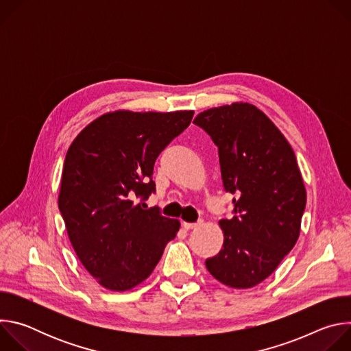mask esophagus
<instances>
[{"label": "esophagus", "mask_w": 351, "mask_h": 351, "mask_svg": "<svg viewBox=\"0 0 351 351\" xmlns=\"http://www.w3.org/2000/svg\"><path fill=\"white\" fill-rule=\"evenodd\" d=\"M197 226H199V223H189V222H183V228L190 230V229H195Z\"/></svg>", "instance_id": "obj_1"}]
</instances>
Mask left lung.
<instances>
[{"label": "left lung", "mask_w": 351, "mask_h": 351, "mask_svg": "<svg viewBox=\"0 0 351 351\" xmlns=\"http://www.w3.org/2000/svg\"><path fill=\"white\" fill-rule=\"evenodd\" d=\"M193 123L217 144L223 187L236 194L234 217L219 221L223 245L206 267L229 287H254L300 236L307 193L294 152L275 123L248 103L210 108Z\"/></svg>", "instance_id": "1"}]
</instances>
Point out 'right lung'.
Segmentation results:
<instances>
[{
    "mask_svg": "<svg viewBox=\"0 0 351 351\" xmlns=\"http://www.w3.org/2000/svg\"><path fill=\"white\" fill-rule=\"evenodd\" d=\"M194 111L118 110L88 123L64 162L58 206L75 253L103 287L126 291L158 264L180 222L145 208L154 164Z\"/></svg>",
    "mask_w": 351,
    "mask_h": 351,
    "instance_id": "obj_1",
    "label": "right lung"
}]
</instances>
